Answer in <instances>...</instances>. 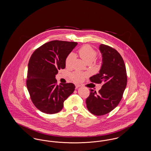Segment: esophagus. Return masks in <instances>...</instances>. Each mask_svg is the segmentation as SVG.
I'll use <instances>...</instances> for the list:
<instances>
[{"instance_id": "esophagus-1", "label": "esophagus", "mask_w": 151, "mask_h": 151, "mask_svg": "<svg viewBox=\"0 0 151 151\" xmlns=\"http://www.w3.org/2000/svg\"><path fill=\"white\" fill-rule=\"evenodd\" d=\"M80 85H75V88L77 89V88H78L79 87H80Z\"/></svg>"}]
</instances>
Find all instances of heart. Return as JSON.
I'll return each instance as SVG.
<instances>
[{
	"instance_id": "heart-1",
	"label": "heart",
	"mask_w": 151,
	"mask_h": 151,
	"mask_svg": "<svg viewBox=\"0 0 151 151\" xmlns=\"http://www.w3.org/2000/svg\"><path fill=\"white\" fill-rule=\"evenodd\" d=\"M78 53L79 56L86 63L92 62L97 55L96 50L89 45H84L82 46L78 50ZM74 58L75 56L72 53H70L67 55L65 60V65L68 68L72 65ZM87 76L88 74L86 73L76 71L71 74V79L75 83H80L83 81Z\"/></svg>"
}]
</instances>
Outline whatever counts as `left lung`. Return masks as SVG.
<instances>
[{"mask_svg":"<svg viewBox=\"0 0 151 151\" xmlns=\"http://www.w3.org/2000/svg\"><path fill=\"white\" fill-rule=\"evenodd\" d=\"M102 65L100 73L91 77L90 81L102 84L98 93L90 89L86 107L94 115L101 116L115 109L123 97L127 86V72L124 60L115 49L104 44L100 46Z\"/></svg>","mask_w":151,"mask_h":151,"instance_id":"left-lung-1","label":"left lung"}]
</instances>
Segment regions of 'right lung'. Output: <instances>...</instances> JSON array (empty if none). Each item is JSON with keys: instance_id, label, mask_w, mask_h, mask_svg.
<instances>
[{"instance_id": "1", "label": "right lung", "mask_w": 151, "mask_h": 151, "mask_svg": "<svg viewBox=\"0 0 151 151\" xmlns=\"http://www.w3.org/2000/svg\"><path fill=\"white\" fill-rule=\"evenodd\" d=\"M77 44L52 41L37 48L30 57L27 86L33 104L44 113L52 114L62 110L64 101L75 90L71 83L58 86L55 77L59 70L65 67V58Z\"/></svg>"}]
</instances>
